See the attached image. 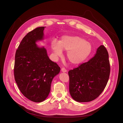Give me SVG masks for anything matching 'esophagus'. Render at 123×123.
<instances>
[{"label":"esophagus","instance_id":"1","mask_svg":"<svg viewBox=\"0 0 123 123\" xmlns=\"http://www.w3.org/2000/svg\"><path fill=\"white\" fill-rule=\"evenodd\" d=\"M61 72L62 73H66V72H67V70L64 68H61Z\"/></svg>","mask_w":123,"mask_h":123}]
</instances>
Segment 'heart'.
Here are the masks:
<instances>
[{"instance_id":"1","label":"heart","mask_w":123,"mask_h":123,"mask_svg":"<svg viewBox=\"0 0 123 123\" xmlns=\"http://www.w3.org/2000/svg\"><path fill=\"white\" fill-rule=\"evenodd\" d=\"M50 47L55 57L62 56V50L67 51V60L74 65L83 63L89 56L92 50L91 43L77 36H63L59 42L52 40Z\"/></svg>"}]
</instances>
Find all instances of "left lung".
I'll list each match as a JSON object with an SVG mask.
<instances>
[{"label": "left lung", "instance_id": "8db88e82", "mask_svg": "<svg viewBox=\"0 0 123 123\" xmlns=\"http://www.w3.org/2000/svg\"><path fill=\"white\" fill-rule=\"evenodd\" d=\"M69 91L78 102H87L97 98L106 87L110 74L108 52L103 45L89 61L70 70Z\"/></svg>", "mask_w": 123, "mask_h": 123}]
</instances>
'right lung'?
I'll list each match as a JSON object with an SVG mask.
<instances>
[{"label": "right lung", "mask_w": 123, "mask_h": 123, "mask_svg": "<svg viewBox=\"0 0 123 123\" xmlns=\"http://www.w3.org/2000/svg\"><path fill=\"white\" fill-rule=\"evenodd\" d=\"M44 28L28 32L15 55V82L24 96L34 102H41L48 97L52 79L60 71L58 65L49 59L46 49L37 44L44 40Z\"/></svg>", "instance_id": "obj_1"}]
</instances>
